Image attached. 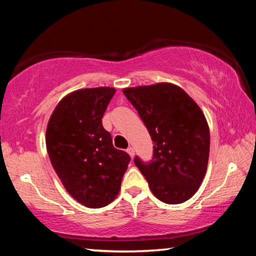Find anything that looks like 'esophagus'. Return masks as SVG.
Returning a JSON list of instances; mask_svg holds the SVG:
<instances>
[{
    "label": "esophagus",
    "mask_w": 256,
    "mask_h": 256,
    "mask_svg": "<svg viewBox=\"0 0 256 256\" xmlns=\"http://www.w3.org/2000/svg\"><path fill=\"white\" fill-rule=\"evenodd\" d=\"M126 151H128V154H130L131 158H134V148H131V146H130V148L126 150Z\"/></svg>",
    "instance_id": "obj_1"
}]
</instances>
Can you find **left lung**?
I'll list each match as a JSON object with an SVG mask.
<instances>
[{
    "mask_svg": "<svg viewBox=\"0 0 256 256\" xmlns=\"http://www.w3.org/2000/svg\"><path fill=\"white\" fill-rule=\"evenodd\" d=\"M151 136L153 158H134L160 202L182 204L202 185L210 156V128L202 108L182 88L171 83L126 88Z\"/></svg>",
    "mask_w": 256,
    "mask_h": 256,
    "instance_id": "8db88e82",
    "label": "left lung"
}]
</instances>
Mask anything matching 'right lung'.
Segmentation results:
<instances>
[{
	"mask_svg": "<svg viewBox=\"0 0 256 256\" xmlns=\"http://www.w3.org/2000/svg\"><path fill=\"white\" fill-rule=\"evenodd\" d=\"M114 88H80L63 98L46 128L52 168L68 193L82 205L100 208L120 190L130 156L114 148L102 124Z\"/></svg>",
	"mask_w": 256,
	"mask_h": 256,
	"instance_id": "add662e5",
	"label": "right lung"
}]
</instances>
